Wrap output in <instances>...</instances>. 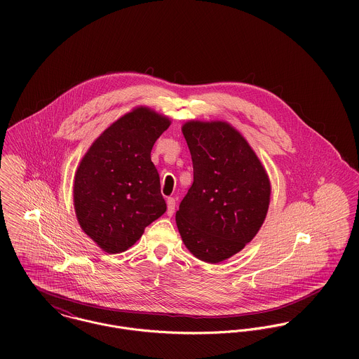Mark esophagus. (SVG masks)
I'll return each instance as SVG.
<instances>
[{
    "instance_id": "obj_1",
    "label": "esophagus",
    "mask_w": 359,
    "mask_h": 359,
    "mask_svg": "<svg viewBox=\"0 0 359 359\" xmlns=\"http://www.w3.org/2000/svg\"><path fill=\"white\" fill-rule=\"evenodd\" d=\"M175 211V199L174 198H168L167 199V214L172 215Z\"/></svg>"
}]
</instances>
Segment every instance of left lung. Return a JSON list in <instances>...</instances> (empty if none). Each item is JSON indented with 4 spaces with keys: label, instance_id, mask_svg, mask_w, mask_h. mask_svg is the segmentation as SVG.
Returning <instances> with one entry per match:
<instances>
[{
    "label": "left lung",
    "instance_id": "obj_1",
    "mask_svg": "<svg viewBox=\"0 0 359 359\" xmlns=\"http://www.w3.org/2000/svg\"><path fill=\"white\" fill-rule=\"evenodd\" d=\"M194 184L175 221L188 250L215 264L241 252L261 228L269 205L268 175L245 138L222 121L182 127Z\"/></svg>",
    "mask_w": 359,
    "mask_h": 359
}]
</instances>
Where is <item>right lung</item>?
I'll return each mask as SVG.
<instances>
[{
  "label": "right lung",
  "instance_id": "right-lung-1",
  "mask_svg": "<svg viewBox=\"0 0 359 359\" xmlns=\"http://www.w3.org/2000/svg\"><path fill=\"white\" fill-rule=\"evenodd\" d=\"M168 126L167 117L138 107L103 131L76 171L77 219L107 253L131 248L167 208L151 152Z\"/></svg>",
  "mask_w": 359,
  "mask_h": 359
}]
</instances>
